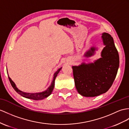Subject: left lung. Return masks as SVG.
I'll return each mask as SVG.
<instances>
[{
    "label": "left lung",
    "instance_id": "left-lung-1",
    "mask_svg": "<svg viewBox=\"0 0 129 129\" xmlns=\"http://www.w3.org/2000/svg\"><path fill=\"white\" fill-rule=\"evenodd\" d=\"M105 45L101 58L94 63L73 66L75 85L79 94L85 97H95L106 92L113 83L119 66V57L112 36L102 34ZM95 48H91L85 56L93 55Z\"/></svg>",
    "mask_w": 129,
    "mask_h": 129
}]
</instances>
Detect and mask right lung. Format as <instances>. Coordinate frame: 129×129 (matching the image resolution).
I'll return each mask as SVG.
<instances>
[{
  "label": "right lung",
  "instance_id": "right-lung-1",
  "mask_svg": "<svg viewBox=\"0 0 129 129\" xmlns=\"http://www.w3.org/2000/svg\"><path fill=\"white\" fill-rule=\"evenodd\" d=\"M62 67L59 68L58 70L55 72V73L54 74V79H53V80L51 83V85H50L48 89H47L46 90H45V91L42 92H38V93H27V92H24L23 91H21L20 90H18L16 86L15 83H14V81H12L11 78L9 77V79L10 82L11 83V86L13 87L14 89L16 91V92H17L18 94H20V95H21L22 96H23L24 97H26V98L29 99H32L33 100H43L44 99L46 98V97H48L49 95H51V93L53 89L54 88V86H55V80L56 79V77H57V74H58L59 72L60 71V70H61Z\"/></svg>",
  "mask_w": 129,
  "mask_h": 129
}]
</instances>
